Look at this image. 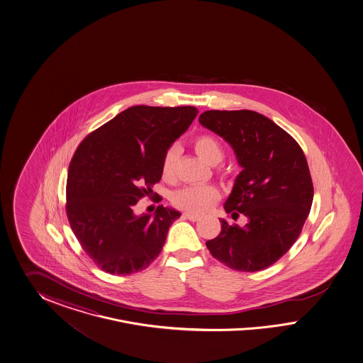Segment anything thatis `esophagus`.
<instances>
[{"label":"esophagus","instance_id":"34e87169","mask_svg":"<svg viewBox=\"0 0 363 363\" xmlns=\"http://www.w3.org/2000/svg\"><path fill=\"white\" fill-rule=\"evenodd\" d=\"M184 218H186V220H193V222L201 220V217H199L198 214H193V213H184Z\"/></svg>","mask_w":363,"mask_h":363}]
</instances>
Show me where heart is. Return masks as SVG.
<instances>
[{
	"instance_id": "obj_1",
	"label": "heart",
	"mask_w": 363,
	"mask_h": 363,
	"mask_svg": "<svg viewBox=\"0 0 363 363\" xmlns=\"http://www.w3.org/2000/svg\"><path fill=\"white\" fill-rule=\"evenodd\" d=\"M194 150L198 155L208 164L216 166L220 164L223 158V150L220 143L211 135L203 134L194 140ZM176 147H170L162 158V176L170 178L174 174L176 167ZM220 193L216 187L209 186H186L179 189L173 196V203L179 209L186 210L187 213L201 214L205 213L218 201Z\"/></svg>"
}]
</instances>
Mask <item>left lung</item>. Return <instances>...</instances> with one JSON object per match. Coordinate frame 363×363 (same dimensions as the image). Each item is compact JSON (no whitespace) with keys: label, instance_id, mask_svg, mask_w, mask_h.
Segmentation results:
<instances>
[{"label":"left lung","instance_id":"1","mask_svg":"<svg viewBox=\"0 0 363 363\" xmlns=\"http://www.w3.org/2000/svg\"><path fill=\"white\" fill-rule=\"evenodd\" d=\"M198 121L234 150L242 170L223 208L231 218H247L243 228L220 220V234L206 246L230 269L264 270L297 241L311 209L306 157L289 133L257 111L208 110Z\"/></svg>","mask_w":363,"mask_h":363}]
</instances>
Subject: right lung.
I'll return each instance as SVG.
<instances>
[{"label":"right lung","instance_id":"obj_1","mask_svg":"<svg viewBox=\"0 0 363 363\" xmlns=\"http://www.w3.org/2000/svg\"><path fill=\"white\" fill-rule=\"evenodd\" d=\"M197 113L194 106L137 105L79 143L69 165L66 214L82 249L104 272L132 274L161 253L181 213L161 205L154 216H137L134 205L153 197L164 155Z\"/></svg>","mask_w":363,"mask_h":363}]
</instances>
